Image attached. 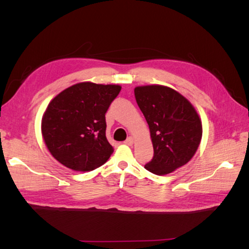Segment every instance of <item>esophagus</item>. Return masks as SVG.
<instances>
[{
	"mask_svg": "<svg viewBox=\"0 0 249 249\" xmlns=\"http://www.w3.org/2000/svg\"><path fill=\"white\" fill-rule=\"evenodd\" d=\"M125 143H126V144H128V145H131V144H133V143H134V138H133V137H128V138L126 139Z\"/></svg>",
	"mask_w": 249,
	"mask_h": 249,
	"instance_id": "34e87169",
	"label": "esophagus"
}]
</instances>
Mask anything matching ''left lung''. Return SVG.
Masks as SVG:
<instances>
[{
  "label": "left lung",
  "instance_id": "obj_1",
  "mask_svg": "<svg viewBox=\"0 0 249 249\" xmlns=\"http://www.w3.org/2000/svg\"><path fill=\"white\" fill-rule=\"evenodd\" d=\"M135 97L149 124L154 149L144 168L163 176L187 163L202 137V124L192 104L162 86L137 87Z\"/></svg>",
  "mask_w": 249,
  "mask_h": 249
}]
</instances>
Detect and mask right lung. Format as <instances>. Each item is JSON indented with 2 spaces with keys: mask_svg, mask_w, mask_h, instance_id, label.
Listing matches in <instances>:
<instances>
[{
  "mask_svg": "<svg viewBox=\"0 0 249 249\" xmlns=\"http://www.w3.org/2000/svg\"><path fill=\"white\" fill-rule=\"evenodd\" d=\"M120 86L82 82L51 100L41 122L45 143L57 161L75 171H92L109 160L106 112Z\"/></svg>",
  "mask_w": 249,
  "mask_h": 249,
  "instance_id": "right-lung-1",
  "label": "right lung"
}]
</instances>
